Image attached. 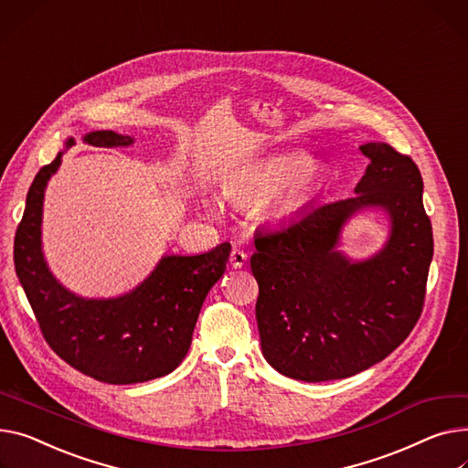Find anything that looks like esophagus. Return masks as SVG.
<instances>
[{
  "label": "esophagus",
  "mask_w": 468,
  "mask_h": 468,
  "mask_svg": "<svg viewBox=\"0 0 468 468\" xmlns=\"http://www.w3.org/2000/svg\"><path fill=\"white\" fill-rule=\"evenodd\" d=\"M246 260H248V256H246L242 250H239V248H233L231 254H229V263H231L235 269H240V267L246 263Z\"/></svg>",
  "instance_id": "obj_1"
}]
</instances>
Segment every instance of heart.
Masks as SVG:
<instances>
[{
    "mask_svg": "<svg viewBox=\"0 0 468 468\" xmlns=\"http://www.w3.org/2000/svg\"><path fill=\"white\" fill-rule=\"evenodd\" d=\"M324 175L308 164L303 152H286L244 169L226 188L233 203H265L272 199L276 216H290L313 203L322 192ZM216 212V203H208Z\"/></svg>",
    "mask_w": 468,
    "mask_h": 468,
    "instance_id": "b5f03b06",
    "label": "heart"
}]
</instances>
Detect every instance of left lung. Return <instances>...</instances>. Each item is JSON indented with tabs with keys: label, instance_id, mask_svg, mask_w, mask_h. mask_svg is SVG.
Here are the masks:
<instances>
[{
	"label": "left lung",
	"instance_id": "left-lung-1",
	"mask_svg": "<svg viewBox=\"0 0 468 468\" xmlns=\"http://www.w3.org/2000/svg\"><path fill=\"white\" fill-rule=\"evenodd\" d=\"M359 150L368 165L354 197L310 205L288 226L260 231L254 240L261 352L293 380L357 375L388 357L421 314L432 260L421 173L386 143ZM365 209L382 211L390 231L377 255L354 261L339 250V239Z\"/></svg>",
	"mask_w": 468,
	"mask_h": 468
}]
</instances>
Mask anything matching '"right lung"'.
I'll return each mask as SVG.
<instances>
[{
  "instance_id": "1",
  "label": "right lung",
  "mask_w": 468,
  "mask_h": 468,
  "mask_svg": "<svg viewBox=\"0 0 468 468\" xmlns=\"http://www.w3.org/2000/svg\"><path fill=\"white\" fill-rule=\"evenodd\" d=\"M90 146H132L135 137L90 132ZM75 139L66 141V150ZM59 150L29 186L15 235V269L48 346L84 375L107 384H139L173 372L192 345L203 301L226 272L231 244L203 254H165L139 286L116 297H82L52 274L43 252V201L59 169Z\"/></svg>"
}]
</instances>
